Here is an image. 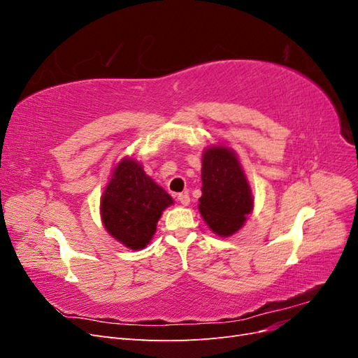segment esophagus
I'll list each match as a JSON object with an SVG mask.
<instances>
[{
  "label": "esophagus",
  "mask_w": 358,
  "mask_h": 358,
  "mask_svg": "<svg viewBox=\"0 0 358 358\" xmlns=\"http://www.w3.org/2000/svg\"><path fill=\"white\" fill-rule=\"evenodd\" d=\"M178 200H179V203L180 204H183V206H188L189 204V196H188V192H180L179 196H178Z\"/></svg>",
  "instance_id": "esophagus-1"
}]
</instances>
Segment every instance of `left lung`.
Masks as SVG:
<instances>
[{
	"instance_id": "obj_1",
	"label": "left lung",
	"mask_w": 358,
	"mask_h": 358,
	"mask_svg": "<svg viewBox=\"0 0 358 358\" xmlns=\"http://www.w3.org/2000/svg\"><path fill=\"white\" fill-rule=\"evenodd\" d=\"M199 210L209 229L221 237L239 231L254 209V196L234 150L213 145L203 150Z\"/></svg>"
}]
</instances>
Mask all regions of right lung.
I'll list each match as a JSON object with an SVG mask.
<instances>
[{
  "label": "right lung",
  "instance_id": "1",
  "mask_svg": "<svg viewBox=\"0 0 358 358\" xmlns=\"http://www.w3.org/2000/svg\"><path fill=\"white\" fill-rule=\"evenodd\" d=\"M171 196L133 157H124L113 167L112 176L100 201L104 229L115 241L128 249H143L157 231V222L169 206Z\"/></svg>",
  "mask_w": 358,
  "mask_h": 358
}]
</instances>
